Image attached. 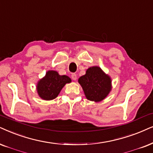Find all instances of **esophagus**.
I'll list each match as a JSON object with an SVG mask.
<instances>
[{"mask_svg": "<svg viewBox=\"0 0 153 153\" xmlns=\"http://www.w3.org/2000/svg\"><path fill=\"white\" fill-rule=\"evenodd\" d=\"M71 78L73 80H77V75L75 74V73H73L72 75H71Z\"/></svg>", "mask_w": 153, "mask_h": 153, "instance_id": "1", "label": "esophagus"}]
</instances>
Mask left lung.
Wrapping results in <instances>:
<instances>
[{"instance_id":"obj_1","label":"left lung","mask_w":153,"mask_h":153,"mask_svg":"<svg viewBox=\"0 0 153 153\" xmlns=\"http://www.w3.org/2000/svg\"><path fill=\"white\" fill-rule=\"evenodd\" d=\"M86 98L98 102L107 97L111 90V80L109 75L98 66L89 68L85 75L78 79Z\"/></svg>"}]
</instances>
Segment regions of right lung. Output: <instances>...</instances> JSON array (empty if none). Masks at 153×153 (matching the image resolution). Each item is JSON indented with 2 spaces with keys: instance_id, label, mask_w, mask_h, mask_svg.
<instances>
[{
  "instance_id": "1",
  "label": "right lung",
  "mask_w": 153,
  "mask_h": 153,
  "mask_svg": "<svg viewBox=\"0 0 153 153\" xmlns=\"http://www.w3.org/2000/svg\"><path fill=\"white\" fill-rule=\"evenodd\" d=\"M71 79L67 75H60L55 71H49L36 85L38 94L42 100L55 99L66 83H70Z\"/></svg>"
}]
</instances>
